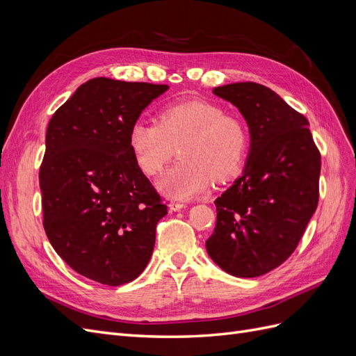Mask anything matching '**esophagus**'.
I'll use <instances>...</instances> for the list:
<instances>
[{
    "mask_svg": "<svg viewBox=\"0 0 356 356\" xmlns=\"http://www.w3.org/2000/svg\"><path fill=\"white\" fill-rule=\"evenodd\" d=\"M186 207H187V204L186 203H181V202H170L168 204V208H169L170 212H178L181 209H184Z\"/></svg>",
    "mask_w": 356,
    "mask_h": 356,
    "instance_id": "1",
    "label": "esophagus"
}]
</instances>
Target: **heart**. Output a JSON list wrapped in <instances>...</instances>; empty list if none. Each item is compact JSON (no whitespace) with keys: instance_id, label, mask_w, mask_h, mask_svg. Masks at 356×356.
I'll return each instance as SVG.
<instances>
[{"instance_id":"b5f03b06","label":"heart","mask_w":356,"mask_h":356,"mask_svg":"<svg viewBox=\"0 0 356 356\" xmlns=\"http://www.w3.org/2000/svg\"><path fill=\"white\" fill-rule=\"evenodd\" d=\"M179 148V161L157 179L166 197L186 200L207 191L213 177L238 169L248 149L246 127L221 106L207 101L168 104L157 123L138 120L129 131V148L145 175H157Z\"/></svg>"}]
</instances>
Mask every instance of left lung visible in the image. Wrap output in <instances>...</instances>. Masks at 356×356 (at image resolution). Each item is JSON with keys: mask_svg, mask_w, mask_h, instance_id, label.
I'll return each instance as SVG.
<instances>
[{"mask_svg": "<svg viewBox=\"0 0 356 356\" xmlns=\"http://www.w3.org/2000/svg\"><path fill=\"white\" fill-rule=\"evenodd\" d=\"M212 93L243 115L250 152L242 175L213 202L207 251L232 276H261L294 252L316 211L321 154L307 118L272 89L246 81Z\"/></svg>", "mask_w": 356, "mask_h": 356, "instance_id": "8db88e82", "label": "left lung"}]
</instances>
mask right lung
Returning <instances> with one entry per match:
<instances>
[{
  "instance_id": "1",
  "label": "right lung",
  "mask_w": 356,
  "mask_h": 356,
  "mask_svg": "<svg viewBox=\"0 0 356 356\" xmlns=\"http://www.w3.org/2000/svg\"><path fill=\"white\" fill-rule=\"evenodd\" d=\"M169 88L98 77L53 114L40 168L47 238L75 272L102 285L144 272L166 204L135 163L129 131Z\"/></svg>"
}]
</instances>
